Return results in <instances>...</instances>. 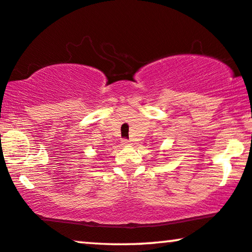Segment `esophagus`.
Instances as JSON below:
<instances>
[{"instance_id": "1", "label": "esophagus", "mask_w": 252, "mask_h": 252, "mask_svg": "<svg viewBox=\"0 0 252 252\" xmlns=\"http://www.w3.org/2000/svg\"><path fill=\"white\" fill-rule=\"evenodd\" d=\"M122 145H125V146H126V145H130V140H127V139H122Z\"/></svg>"}]
</instances>
